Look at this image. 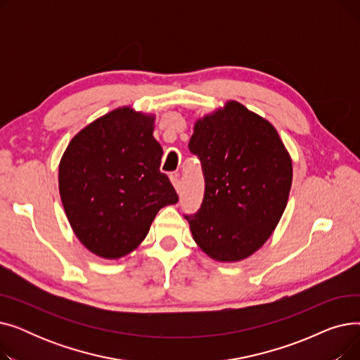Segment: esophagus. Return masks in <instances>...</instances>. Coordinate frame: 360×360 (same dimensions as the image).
Here are the masks:
<instances>
[{"instance_id": "34e87169", "label": "esophagus", "mask_w": 360, "mask_h": 360, "mask_svg": "<svg viewBox=\"0 0 360 360\" xmlns=\"http://www.w3.org/2000/svg\"><path fill=\"white\" fill-rule=\"evenodd\" d=\"M170 182H172V185L175 186V190L178 194H181V190H182V185H181V181L178 178V175H172L170 176Z\"/></svg>"}]
</instances>
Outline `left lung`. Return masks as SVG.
Returning <instances> with one entry per match:
<instances>
[{"mask_svg":"<svg viewBox=\"0 0 360 360\" xmlns=\"http://www.w3.org/2000/svg\"><path fill=\"white\" fill-rule=\"evenodd\" d=\"M188 147L205 178L201 209L186 216L195 243L219 262L251 257L277 228L292 186V158L277 129L228 101L195 121Z\"/></svg>","mask_w":360,"mask_h":360,"instance_id":"1","label":"left lung"}]
</instances>
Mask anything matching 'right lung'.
<instances>
[{"label":"right lung","mask_w":360,"mask_h":360,"mask_svg":"<svg viewBox=\"0 0 360 360\" xmlns=\"http://www.w3.org/2000/svg\"><path fill=\"white\" fill-rule=\"evenodd\" d=\"M155 122V113L120 106L80 129L60 160V195L71 229L101 258L134 251L162 207L178 202L160 172Z\"/></svg>","instance_id":"1"}]
</instances>
